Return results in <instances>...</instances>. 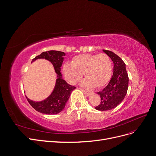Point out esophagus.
<instances>
[{
  "mask_svg": "<svg viewBox=\"0 0 156 156\" xmlns=\"http://www.w3.org/2000/svg\"><path fill=\"white\" fill-rule=\"evenodd\" d=\"M79 89L81 90L83 93L85 94H86V95H89V94H90V92L89 91H88V90H85V89H82V88H80L79 87Z\"/></svg>",
  "mask_w": 156,
  "mask_h": 156,
  "instance_id": "1",
  "label": "esophagus"
}]
</instances>
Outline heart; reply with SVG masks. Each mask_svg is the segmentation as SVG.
<instances>
[{
    "label": "heart",
    "instance_id": "1",
    "mask_svg": "<svg viewBox=\"0 0 156 156\" xmlns=\"http://www.w3.org/2000/svg\"><path fill=\"white\" fill-rule=\"evenodd\" d=\"M63 73L67 81L72 84L81 79L84 73L86 78L82 82L84 87L101 88L111 78V61L105 53L77 55L73 58L71 63L64 65Z\"/></svg>",
    "mask_w": 156,
    "mask_h": 156
}]
</instances>
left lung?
<instances>
[{"label": "left lung", "instance_id": "left-lung-1", "mask_svg": "<svg viewBox=\"0 0 156 156\" xmlns=\"http://www.w3.org/2000/svg\"><path fill=\"white\" fill-rule=\"evenodd\" d=\"M103 51L113 61L114 72L108 85L97 93L100 96L101 101L95 108L101 111L111 110L119 105L127 93L129 86V76L125 62L113 52L105 49Z\"/></svg>", "mask_w": 156, "mask_h": 156}]
</instances>
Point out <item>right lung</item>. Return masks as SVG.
<instances>
[{"label": "right lung", "mask_w": 156, "mask_h": 156, "mask_svg": "<svg viewBox=\"0 0 156 156\" xmlns=\"http://www.w3.org/2000/svg\"><path fill=\"white\" fill-rule=\"evenodd\" d=\"M63 56H65L63 52L51 50L43 52L32 60V62L38 58L48 60L53 63L55 72L58 74L55 89L47 99L42 101L34 102L26 97L31 107L39 112L46 114H56L59 113L64 108L71 92L76 89V87L68 84L62 78L60 69L63 60Z\"/></svg>", "instance_id": "obj_1"}]
</instances>
